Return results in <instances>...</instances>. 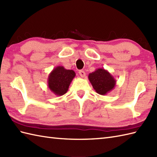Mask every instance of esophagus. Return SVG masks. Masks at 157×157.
Listing matches in <instances>:
<instances>
[{
  "label": "esophagus",
  "mask_w": 157,
  "mask_h": 157,
  "mask_svg": "<svg viewBox=\"0 0 157 157\" xmlns=\"http://www.w3.org/2000/svg\"><path fill=\"white\" fill-rule=\"evenodd\" d=\"M79 74L82 77V78H84V77L86 76V73L84 72V71H82V70L79 71Z\"/></svg>",
  "instance_id": "obj_1"
}]
</instances>
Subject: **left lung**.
Instances as JSON below:
<instances>
[{
    "instance_id": "obj_1",
    "label": "left lung",
    "mask_w": 157,
    "mask_h": 157,
    "mask_svg": "<svg viewBox=\"0 0 157 157\" xmlns=\"http://www.w3.org/2000/svg\"><path fill=\"white\" fill-rule=\"evenodd\" d=\"M88 79L94 90L101 95L108 94L116 85L114 77L103 68H98L94 72L89 73Z\"/></svg>"
}]
</instances>
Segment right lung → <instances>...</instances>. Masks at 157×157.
I'll return each instance as SVG.
<instances>
[{
	"mask_svg": "<svg viewBox=\"0 0 157 157\" xmlns=\"http://www.w3.org/2000/svg\"><path fill=\"white\" fill-rule=\"evenodd\" d=\"M73 70L57 66L52 69L48 77V87L56 96H62L68 91L69 85L75 78Z\"/></svg>",
	"mask_w": 157,
	"mask_h": 157,
	"instance_id": "right-lung-1",
	"label": "right lung"
}]
</instances>
